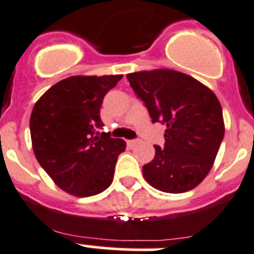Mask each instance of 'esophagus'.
Wrapping results in <instances>:
<instances>
[{"label":"esophagus","mask_w":254,"mask_h":254,"mask_svg":"<svg viewBox=\"0 0 254 254\" xmlns=\"http://www.w3.org/2000/svg\"><path fill=\"white\" fill-rule=\"evenodd\" d=\"M139 143V140H127V145L129 146H135Z\"/></svg>","instance_id":"obj_1"}]
</instances>
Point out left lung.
<instances>
[{
  "label": "left lung",
  "mask_w": 254,
  "mask_h": 254,
  "mask_svg": "<svg viewBox=\"0 0 254 254\" xmlns=\"http://www.w3.org/2000/svg\"><path fill=\"white\" fill-rule=\"evenodd\" d=\"M153 123L167 127L164 146L143 167L145 181L165 193H184L203 182L224 136L223 111L214 92L194 77L170 68L127 75Z\"/></svg>",
  "instance_id": "8db88e82"
}]
</instances>
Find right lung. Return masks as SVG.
I'll use <instances>...</instances> for the list:
<instances>
[{"instance_id":"add662e5","label":"right lung","mask_w":254,"mask_h":254,"mask_svg":"<svg viewBox=\"0 0 254 254\" xmlns=\"http://www.w3.org/2000/svg\"><path fill=\"white\" fill-rule=\"evenodd\" d=\"M122 79L123 75L70 76L50 87L32 109L35 156L54 183L71 195H96L113 183L116 160L127 143L96 129L104 125V96Z\"/></svg>"}]
</instances>
